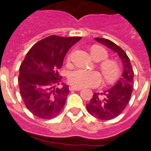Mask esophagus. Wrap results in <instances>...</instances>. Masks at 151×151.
Segmentation results:
<instances>
[{
	"label": "esophagus",
	"mask_w": 151,
	"mask_h": 151,
	"mask_svg": "<svg viewBox=\"0 0 151 151\" xmlns=\"http://www.w3.org/2000/svg\"><path fill=\"white\" fill-rule=\"evenodd\" d=\"M69 89L70 90V91H80L81 90V88H78L75 87V86H73V85H71L69 87Z\"/></svg>",
	"instance_id": "obj_1"
}]
</instances>
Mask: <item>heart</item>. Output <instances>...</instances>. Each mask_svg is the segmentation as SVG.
I'll use <instances>...</instances> for the list:
<instances>
[{"mask_svg":"<svg viewBox=\"0 0 151 151\" xmlns=\"http://www.w3.org/2000/svg\"><path fill=\"white\" fill-rule=\"evenodd\" d=\"M92 58L96 61H102L100 64L104 79L107 83H113L119 77V67L113 60L108 58V53L105 48L100 46H93L91 49ZM68 81L71 85L78 88L96 87L100 85L102 76L98 71H91L84 69H76L68 74Z\"/></svg>","mask_w":151,"mask_h":151,"instance_id":"1","label":"heart"}]
</instances>
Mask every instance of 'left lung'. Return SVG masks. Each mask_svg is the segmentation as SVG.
<instances>
[{"mask_svg": "<svg viewBox=\"0 0 151 151\" xmlns=\"http://www.w3.org/2000/svg\"><path fill=\"white\" fill-rule=\"evenodd\" d=\"M95 40L117 53L124 66L122 78L114 86L101 93L95 92L90 103L86 104L88 112L93 117L100 120H111L122 114L131 99L134 72L130 59L122 48L108 39L96 37Z\"/></svg>", "mask_w": 151, "mask_h": 151, "instance_id": "left-lung-1", "label": "left lung"}]
</instances>
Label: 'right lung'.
<instances>
[{"mask_svg": "<svg viewBox=\"0 0 151 151\" xmlns=\"http://www.w3.org/2000/svg\"><path fill=\"white\" fill-rule=\"evenodd\" d=\"M81 37H47L37 42L27 52L19 67L20 94L27 108L36 117L50 119L63 110L69 86L59 85L58 70L63 66L66 52Z\"/></svg>", "mask_w": 151, "mask_h": 151, "instance_id": "obj_1", "label": "right lung"}]
</instances>
